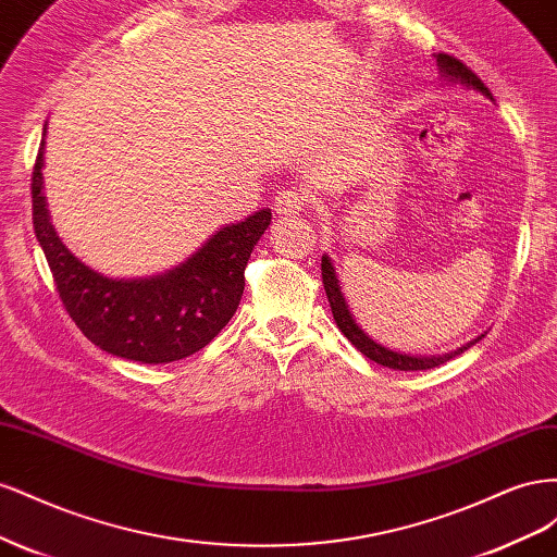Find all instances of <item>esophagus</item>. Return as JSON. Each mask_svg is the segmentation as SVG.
<instances>
[{"mask_svg": "<svg viewBox=\"0 0 557 557\" xmlns=\"http://www.w3.org/2000/svg\"><path fill=\"white\" fill-rule=\"evenodd\" d=\"M309 205H311L309 195L305 190H297V188H283L274 197V211L281 215H293L299 211H307Z\"/></svg>", "mask_w": 557, "mask_h": 557, "instance_id": "obj_1", "label": "esophagus"}]
</instances>
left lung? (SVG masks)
Returning a JSON list of instances; mask_svg holds the SVG:
<instances>
[{"label": "left lung", "instance_id": "1", "mask_svg": "<svg viewBox=\"0 0 557 557\" xmlns=\"http://www.w3.org/2000/svg\"><path fill=\"white\" fill-rule=\"evenodd\" d=\"M436 64H440L442 70V76L448 78V81H460L462 86L471 88V90H479L481 95L491 97V90H487L483 86V81L469 70L467 64H462L458 58L453 55H446V53H436L434 55ZM320 272H323V285H325V293H327V299H330V307H332V315L336 320V327H339L346 339L356 346L364 358L374 360L376 364H383V367H391V369H399V372H418V369H432V367H440L444 362H448L450 358L460 356V352H465L469 346H474L479 339L469 342L465 346H460L458 350H450L446 352V356H409V352H397V350H391L385 348L381 344H376L372 336L364 334V330L356 323V318H352L348 305H346V297L342 293V285H339V278H336V272H334V264L327 256H323V260H320Z\"/></svg>", "mask_w": 557, "mask_h": 557}]
</instances>
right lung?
<instances>
[{"mask_svg": "<svg viewBox=\"0 0 557 557\" xmlns=\"http://www.w3.org/2000/svg\"><path fill=\"white\" fill-rule=\"evenodd\" d=\"M41 166L44 141L32 172V223L66 313L95 346L115 358L162 364L193 356L230 323L244 295V269L272 223V209L218 230L170 272L109 278L60 242L46 207Z\"/></svg>", "mask_w": 557, "mask_h": 557, "instance_id": "1", "label": "right lung"}]
</instances>
